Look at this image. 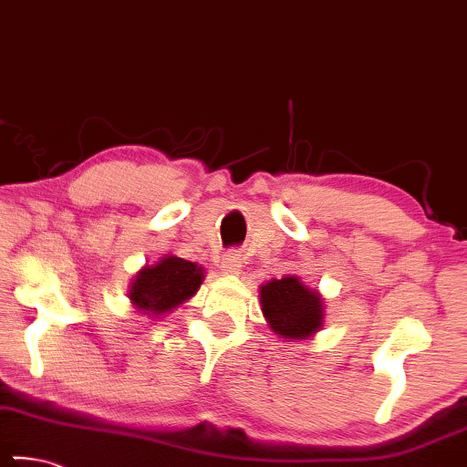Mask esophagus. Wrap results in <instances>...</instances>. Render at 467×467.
Listing matches in <instances>:
<instances>
[{
	"mask_svg": "<svg viewBox=\"0 0 467 467\" xmlns=\"http://www.w3.org/2000/svg\"><path fill=\"white\" fill-rule=\"evenodd\" d=\"M221 267L225 274H240L242 269V254L238 250H229V253L223 254Z\"/></svg>",
	"mask_w": 467,
	"mask_h": 467,
	"instance_id": "esophagus-1",
	"label": "esophagus"
}]
</instances>
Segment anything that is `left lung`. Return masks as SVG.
<instances>
[{"instance_id": "8db88e82", "label": "left lung", "mask_w": 467, "mask_h": 467, "mask_svg": "<svg viewBox=\"0 0 467 467\" xmlns=\"http://www.w3.org/2000/svg\"><path fill=\"white\" fill-rule=\"evenodd\" d=\"M261 306L269 327L284 339H306L322 327V299L295 275L261 286Z\"/></svg>"}]
</instances>
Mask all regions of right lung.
<instances>
[{"mask_svg":"<svg viewBox=\"0 0 467 467\" xmlns=\"http://www.w3.org/2000/svg\"><path fill=\"white\" fill-rule=\"evenodd\" d=\"M202 267L181 256H166L158 265L140 269L132 282L130 299L140 312L166 314L200 288Z\"/></svg>","mask_w":467,"mask_h":467,"instance_id":"right-lung-1","label":"right lung"}]
</instances>
